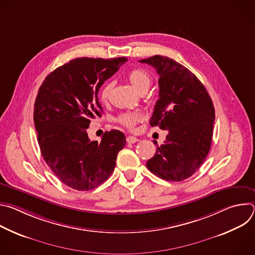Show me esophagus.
Returning a JSON list of instances; mask_svg holds the SVG:
<instances>
[{"label": "esophagus", "mask_w": 255, "mask_h": 255, "mask_svg": "<svg viewBox=\"0 0 255 255\" xmlns=\"http://www.w3.org/2000/svg\"><path fill=\"white\" fill-rule=\"evenodd\" d=\"M126 140H127V142H128V143H135V142L139 141V139H138V138H136V137H134V136H128Z\"/></svg>", "instance_id": "obj_1"}]
</instances>
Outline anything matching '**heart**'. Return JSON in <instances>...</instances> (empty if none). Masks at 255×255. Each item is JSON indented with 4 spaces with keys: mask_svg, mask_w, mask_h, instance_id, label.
<instances>
[{
    "mask_svg": "<svg viewBox=\"0 0 255 255\" xmlns=\"http://www.w3.org/2000/svg\"><path fill=\"white\" fill-rule=\"evenodd\" d=\"M128 81L131 84V86L139 93H145L147 92L149 89L152 78L150 76L149 72L147 70H145L143 68H135L132 69L129 74H128ZM113 88V83L112 82H107L100 91V98L103 102H106L109 99V96H110V93ZM142 120V115L139 112H127L122 115H120L117 118V121L131 129L133 128L139 121Z\"/></svg>",
    "mask_w": 255,
    "mask_h": 255,
    "instance_id": "b5f03b06",
    "label": "heart"
}]
</instances>
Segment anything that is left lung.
I'll return each instance as SVG.
<instances>
[{"label":"left lung","instance_id":"1","mask_svg":"<svg viewBox=\"0 0 255 255\" xmlns=\"http://www.w3.org/2000/svg\"><path fill=\"white\" fill-rule=\"evenodd\" d=\"M156 69L157 100L150 126L167 130L166 139L147 160V168L162 179L180 181L192 176L206 159L213 137L215 109L199 79L187 67L162 55L139 60Z\"/></svg>","mask_w":255,"mask_h":255}]
</instances>
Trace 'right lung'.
I'll return each instance as SVG.
<instances>
[{"mask_svg":"<svg viewBox=\"0 0 255 255\" xmlns=\"http://www.w3.org/2000/svg\"><path fill=\"white\" fill-rule=\"evenodd\" d=\"M126 57H81L57 67L45 78L34 104V124L41 154L53 173L77 191L93 190L112 174L126 137L119 130L91 141L87 129L103 109L101 86Z\"/></svg>","mask_w":255,"mask_h":255,"instance_id":"1","label":"right lung"}]
</instances>
